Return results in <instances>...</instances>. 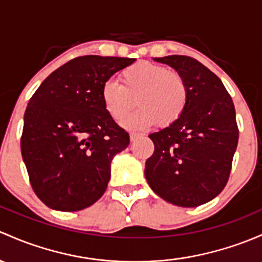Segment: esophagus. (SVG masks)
<instances>
[{"label":"esophagus","mask_w":262,"mask_h":262,"mask_svg":"<svg viewBox=\"0 0 262 262\" xmlns=\"http://www.w3.org/2000/svg\"><path fill=\"white\" fill-rule=\"evenodd\" d=\"M139 137H143V134L138 133V132H132V133H130V140H132V142H133V140H136V139H138Z\"/></svg>","instance_id":"esophagus-1"}]
</instances>
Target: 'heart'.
Instances as JSON below:
<instances>
[{
	"mask_svg": "<svg viewBox=\"0 0 262 262\" xmlns=\"http://www.w3.org/2000/svg\"><path fill=\"white\" fill-rule=\"evenodd\" d=\"M119 82L106 80L100 98L104 109L119 122L133 108L137 99L139 109L124 120L129 128L147 126L158 120L162 125L176 122L183 114L188 101L184 79L176 71L150 61H138L120 73Z\"/></svg>",
	"mask_w": 262,
	"mask_h": 262,
	"instance_id": "heart-1",
	"label": "heart"
}]
</instances>
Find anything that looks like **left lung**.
Wrapping results in <instances>:
<instances>
[{
  "mask_svg": "<svg viewBox=\"0 0 262 262\" xmlns=\"http://www.w3.org/2000/svg\"><path fill=\"white\" fill-rule=\"evenodd\" d=\"M154 60L184 79L188 101L176 122L149 134L154 152L145 162V178L167 202L197 207L219 196L230 177L238 143L235 106L219 76L193 57Z\"/></svg>",
  "mask_w": 262,
  "mask_h": 262,
  "instance_id": "left-lung-1",
  "label": "left lung"
}]
</instances>
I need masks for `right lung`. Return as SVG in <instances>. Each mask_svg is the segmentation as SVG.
<instances>
[{"instance_id":"add662e5","label":"right lung","mask_w":262,"mask_h":262,"mask_svg":"<svg viewBox=\"0 0 262 262\" xmlns=\"http://www.w3.org/2000/svg\"><path fill=\"white\" fill-rule=\"evenodd\" d=\"M134 61L75 57L51 73L30 99L21 153L32 189L48 207L80 211L105 192L112 159L130 140L104 109L101 86Z\"/></svg>"}]
</instances>
